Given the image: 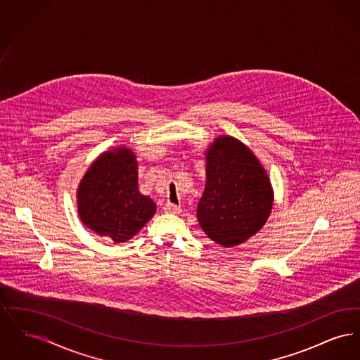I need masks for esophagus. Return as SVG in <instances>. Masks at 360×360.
Returning a JSON list of instances; mask_svg holds the SVG:
<instances>
[{
	"label": "esophagus",
	"mask_w": 360,
	"mask_h": 360,
	"mask_svg": "<svg viewBox=\"0 0 360 360\" xmlns=\"http://www.w3.org/2000/svg\"><path fill=\"white\" fill-rule=\"evenodd\" d=\"M163 210H165L166 213L176 214V213H179V212H181V207H179V206L174 205V204H170V202H167L166 205L163 206Z\"/></svg>",
	"instance_id": "1"
}]
</instances>
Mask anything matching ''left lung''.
<instances>
[{"mask_svg": "<svg viewBox=\"0 0 360 360\" xmlns=\"http://www.w3.org/2000/svg\"><path fill=\"white\" fill-rule=\"evenodd\" d=\"M206 185L197 219L207 238L239 245L266 224L273 207L269 175L238 139L219 136L206 151Z\"/></svg>", "mask_w": 360, "mask_h": 360, "instance_id": "left-lung-1", "label": "left lung"}]
</instances>
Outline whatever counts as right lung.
Instances as JSON below:
<instances>
[{
	"instance_id": "obj_1",
	"label": "right lung",
	"mask_w": 360,
	"mask_h": 360,
	"mask_svg": "<svg viewBox=\"0 0 360 360\" xmlns=\"http://www.w3.org/2000/svg\"><path fill=\"white\" fill-rule=\"evenodd\" d=\"M81 221L115 243L132 239L154 216V201L137 188V162L127 147L106 151L85 172L77 191Z\"/></svg>"
}]
</instances>
